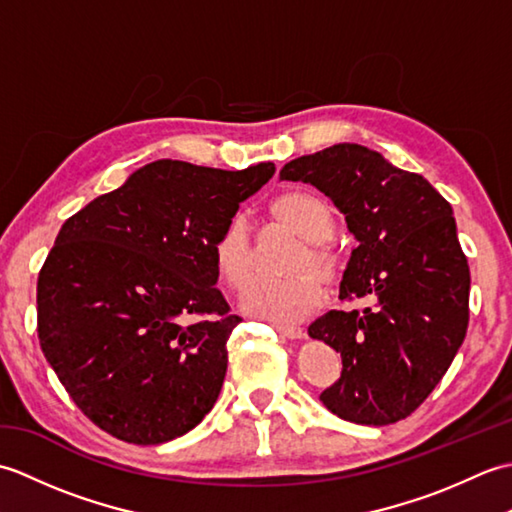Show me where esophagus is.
I'll return each instance as SVG.
<instances>
[{
    "instance_id": "34e87169",
    "label": "esophagus",
    "mask_w": 512,
    "mask_h": 512,
    "mask_svg": "<svg viewBox=\"0 0 512 512\" xmlns=\"http://www.w3.org/2000/svg\"><path fill=\"white\" fill-rule=\"evenodd\" d=\"M275 330L279 336H284V339H290V341L303 339V330L297 328V325H275Z\"/></svg>"
}]
</instances>
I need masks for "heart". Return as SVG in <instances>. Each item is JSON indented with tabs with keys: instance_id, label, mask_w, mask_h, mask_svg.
Instances as JSON below:
<instances>
[{
	"instance_id": "heart-1",
	"label": "heart",
	"mask_w": 512,
	"mask_h": 512,
	"mask_svg": "<svg viewBox=\"0 0 512 512\" xmlns=\"http://www.w3.org/2000/svg\"><path fill=\"white\" fill-rule=\"evenodd\" d=\"M268 220L299 239L284 266L286 279L257 281L242 297V310L250 317L290 325L308 319L325 297L323 285L339 288L345 275L341 250L330 237L334 211L323 195L310 189H286L266 206ZM217 275L228 288L242 290L253 279L255 255L248 226L242 220L226 222L211 244Z\"/></svg>"
}]
</instances>
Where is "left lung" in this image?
I'll use <instances>...</instances> for the list:
<instances>
[{"label": "left lung", "instance_id": "8db88e82", "mask_svg": "<svg viewBox=\"0 0 512 512\" xmlns=\"http://www.w3.org/2000/svg\"><path fill=\"white\" fill-rule=\"evenodd\" d=\"M279 178L310 182L339 206L358 242L339 297L372 301L330 310L308 328L343 361L321 402L334 416L374 427L411 416L469 328L471 273L451 204L418 173L354 143L290 160Z\"/></svg>", "mask_w": 512, "mask_h": 512}]
</instances>
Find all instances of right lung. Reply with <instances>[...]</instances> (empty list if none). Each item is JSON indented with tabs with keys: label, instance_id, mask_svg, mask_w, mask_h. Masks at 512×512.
<instances>
[{
	"label": "right lung",
	"instance_id": "right-lung-1",
	"mask_svg": "<svg viewBox=\"0 0 512 512\" xmlns=\"http://www.w3.org/2000/svg\"><path fill=\"white\" fill-rule=\"evenodd\" d=\"M273 173L156 160L65 220L39 270L37 332L96 427L160 444L213 409L242 319L215 288L211 244Z\"/></svg>",
	"mask_w": 512,
	"mask_h": 512
}]
</instances>
